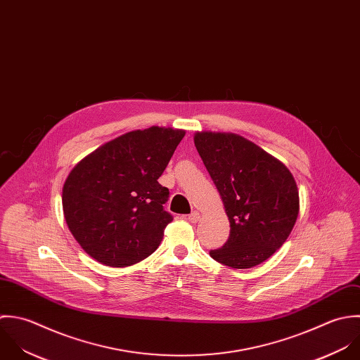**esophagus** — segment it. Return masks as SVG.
I'll list each match as a JSON object with an SVG mask.
<instances>
[{"instance_id":"1","label":"esophagus","mask_w":360,"mask_h":360,"mask_svg":"<svg viewBox=\"0 0 360 360\" xmlns=\"http://www.w3.org/2000/svg\"><path fill=\"white\" fill-rule=\"evenodd\" d=\"M188 222H191V224H197L198 221H200V212H197V211H193L190 215H188Z\"/></svg>"}]
</instances>
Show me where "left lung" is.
<instances>
[{
	"label": "left lung",
	"mask_w": 360,
	"mask_h": 360,
	"mask_svg": "<svg viewBox=\"0 0 360 360\" xmlns=\"http://www.w3.org/2000/svg\"><path fill=\"white\" fill-rule=\"evenodd\" d=\"M195 148L217 186L231 222L228 241L211 257L252 268L289 238L299 214V191L289 169L254 142L232 132L202 131Z\"/></svg>",
	"instance_id": "1"
}]
</instances>
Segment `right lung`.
I'll return each instance as SVG.
<instances>
[{"label": "right lung", "mask_w": 360, "mask_h": 360, "mask_svg": "<svg viewBox=\"0 0 360 360\" xmlns=\"http://www.w3.org/2000/svg\"><path fill=\"white\" fill-rule=\"evenodd\" d=\"M183 129L150 127L127 132L84 158L63 187L64 218L96 261L128 266L149 257L173 217L163 210L169 190L158 179Z\"/></svg>", "instance_id": "add662e5"}]
</instances>
